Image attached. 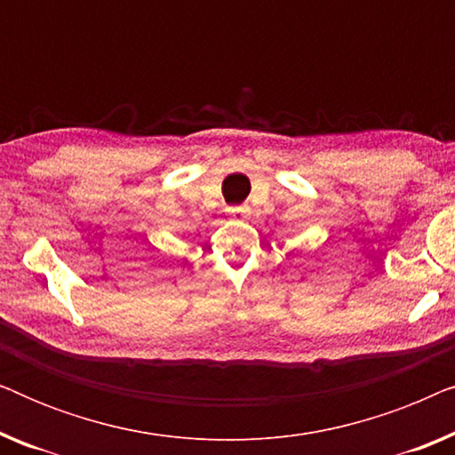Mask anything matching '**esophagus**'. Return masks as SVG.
Wrapping results in <instances>:
<instances>
[{
    "mask_svg": "<svg viewBox=\"0 0 455 455\" xmlns=\"http://www.w3.org/2000/svg\"><path fill=\"white\" fill-rule=\"evenodd\" d=\"M229 215H232V220L235 221H244L248 220V215H251V211H248V207H232L229 209Z\"/></svg>",
    "mask_w": 455,
    "mask_h": 455,
    "instance_id": "obj_1",
    "label": "esophagus"
}]
</instances>
